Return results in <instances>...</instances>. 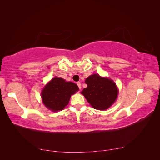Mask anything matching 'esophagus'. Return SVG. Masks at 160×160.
<instances>
[{"label": "esophagus", "mask_w": 160, "mask_h": 160, "mask_svg": "<svg viewBox=\"0 0 160 160\" xmlns=\"http://www.w3.org/2000/svg\"><path fill=\"white\" fill-rule=\"evenodd\" d=\"M77 85H78L79 89H81V84L80 82H77Z\"/></svg>", "instance_id": "34e87169"}]
</instances>
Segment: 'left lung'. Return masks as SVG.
Returning a JSON list of instances; mask_svg holds the SVG:
<instances>
[{
	"instance_id": "obj_1",
	"label": "left lung",
	"mask_w": 160,
	"mask_h": 160,
	"mask_svg": "<svg viewBox=\"0 0 160 160\" xmlns=\"http://www.w3.org/2000/svg\"><path fill=\"white\" fill-rule=\"evenodd\" d=\"M88 87L81 93L94 109L105 110L113 104L118 95L115 82L98 74L91 75L85 79Z\"/></svg>"
}]
</instances>
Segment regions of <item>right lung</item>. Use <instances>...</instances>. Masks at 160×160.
Segmentation results:
<instances>
[{
  "instance_id": "right-lung-1",
  "label": "right lung",
  "mask_w": 160,
  "mask_h": 160,
  "mask_svg": "<svg viewBox=\"0 0 160 160\" xmlns=\"http://www.w3.org/2000/svg\"><path fill=\"white\" fill-rule=\"evenodd\" d=\"M78 91L79 88L75 83L55 77L42 90V103L54 112L62 110L68 105L71 96Z\"/></svg>"
}]
</instances>
